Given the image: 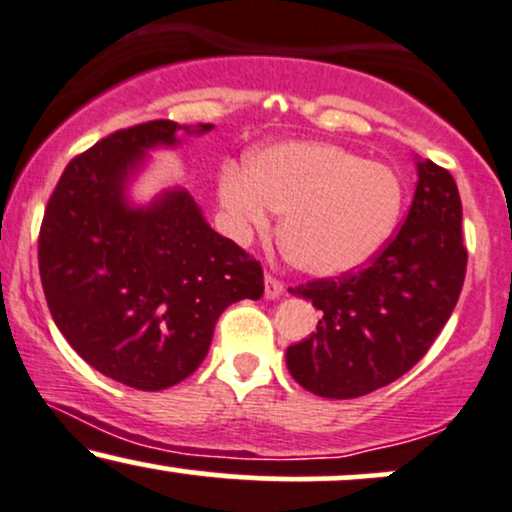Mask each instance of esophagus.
<instances>
[{
	"mask_svg": "<svg viewBox=\"0 0 512 512\" xmlns=\"http://www.w3.org/2000/svg\"><path fill=\"white\" fill-rule=\"evenodd\" d=\"M285 292V285H282V282L275 278V275H266V297L268 299H278L280 294Z\"/></svg>",
	"mask_w": 512,
	"mask_h": 512,
	"instance_id": "34e87169",
	"label": "esophagus"
}]
</instances>
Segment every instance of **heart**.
Wrapping results in <instances>:
<instances>
[{
  "label": "heart",
  "instance_id": "obj_1",
  "mask_svg": "<svg viewBox=\"0 0 512 512\" xmlns=\"http://www.w3.org/2000/svg\"><path fill=\"white\" fill-rule=\"evenodd\" d=\"M402 179L330 143H282L261 150L249 174L227 170L220 203L237 237L268 227L285 213L280 249L316 278H338L366 266L386 246L402 213Z\"/></svg>",
  "mask_w": 512,
  "mask_h": 512
}]
</instances>
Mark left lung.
Returning a JSON list of instances; mask_svg holds the SVG:
<instances>
[{"mask_svg": "<svg viewBox=\"0 0 512 512\" xmlns=\"http://www.w3.org/2000/svg\"><path fill=\"white\" fill-rule=\"evenodd\" d=\"M398 234L364 268L290 287L321 311L316 333L287 347V369L321 398H359L412 369L453 314L467 270L453 174L417 162Z\"/></svg>", "mask_w": 512, "mask_h": 512, "instance_id": "8db88e82", "label": "left lung"}]
</instances>
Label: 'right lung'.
I'll return each instance as SVG.
<instances>
[{
  "label": "right lung",
  "mask_w": 512,
  "mask_h": 512,
  "mask_svg": "<svg viewBox=\"0 0 512 512\" xmlns=\"http://www.w3.org/2000/svg\"><path fill=\"white\" fill-rule=\"evenodd\" d=\"M179 129L191 134L170 119L143 122L76 155L38 237L57 328L93 369L136 390L170 388L194 374L222 311L263 297L261 263L210 230L189 191H165L148 208L126 206V179L143 153L174 146Z\"/></svg>",
  "instance_id": "obj_1"
}]
</instances>
